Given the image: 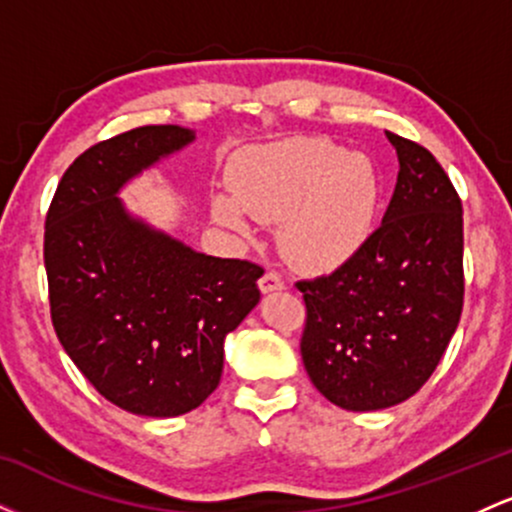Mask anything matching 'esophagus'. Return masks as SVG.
Returning a JSON list of instances; mask_svg holds the SVG:
<instances>
[{
  "mask_svg": "<svg viewBox=\"0 0 512 512\" xmlns=\"http://www.w3.org/2000/svg\"><path fill=\"white\" fill-rule=\"evenodd\" d=\"M284 289H286V284H284V279H281L279 274H276V272L262 274V279H260V291H262V293L284 291Z\"/></svg>",
  "mask_w": 512,
  "mask_h": 512,
  "instance_id": "34e87169",
  "label": "esophagus"
}]
</instances>
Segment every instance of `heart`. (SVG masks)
I'll return each instance as SVG.
<instances>
[{
  "label": "heart",
  "mask_w": 512,
  "mask_h": 512,
  "mask_svg": "<svg viewBox=\"0 0 512 512\" xmlns=\"http://www.w3.org/2000/svg\"><path fill=\"white\" fill-rule=\"evenodd\" d=\"M233 197L211 214L248 233L252 219L279 223V248L305 272H325L356 255L375 228L380 175L363 154L317 137H293L245 151L231 173Z\"/></svg>",
  "instance_id": "heart-1"
}]
</instances>
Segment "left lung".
I'll return each instance as SVG.
<instances>
[{"mask_svg":"<svg viewBox=\"0 0 512 512\" xmlns=\"http://www.w3.org/2000/svg\"><path fill=\"white\" fill-rule=\"evenodd\" d=\"M399 158L383 223L332 274L298 281L303 366L349 411L409 399L448 349L462 315V202L424 146L387 132Z\"/></svg>","mask_w":512,"mask_h":512,"instance_id":"left-lung-1","label":"left lung"}]
</instances>
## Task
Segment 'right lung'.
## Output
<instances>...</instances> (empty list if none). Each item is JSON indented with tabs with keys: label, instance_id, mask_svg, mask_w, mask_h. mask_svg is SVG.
Listing matches in <instances>:
<instances>
[{
	"label": "right lung",
	"instance_id": "add662e5",
	"mask_svg": "<svg viewBox=\"0 0 512 512\" xmlns=\"http://www.w3.org/2000/svg\"><path fill=\"white\" fill-rule=\"evenodd\" d=\"M195 142L146 125L86 149L45 219V272L57 339L115 407L168 419L219 387L223 342L260 303V264L221 260L134 219L117 192Z\"/></svg>",
	"mask_w": 512,
	"mask_h": 512
}]
</instances>
